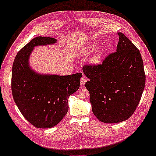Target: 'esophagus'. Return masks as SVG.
<instances>
[{"label": "esophagus", "mask_w": 156, "mask_h": 156, "mask_svg": "<svg viewBox=\"0 0 156 156\" xmlns=\"http://www.w3.org/2000/svg\"><path fill=\"white\" fill-rule=\"evenodd\" d=\"M87 78H86V77H85V76H83L82 78H81V80H80L81 85H84L86 83H87Z\"/></svg>", "instance_id": "1"}]
</instances>
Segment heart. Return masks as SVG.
<instances>
[{
	"label": "heart",
	"mask_w": 156,
	"mask_h": 156,
	"mask_svg": "<svg viewBox=\"0 0 156 156\" xmlns=\"http://www.w3.org/2000/svg\"><path fill=\"white\" fill-rule=\"evenodd\" d=\"M97 48L98 46L96 45H88L84 47V48H83L79 51V55L82 57H87L90 55L94 51H96ZM103 55H104V52H103L102 49H98L96 51V53L91 57V62L95 65H100L103 61Z\"/></svg>",
	"instance_id": "heart-1"
}]
</instances>
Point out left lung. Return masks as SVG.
Listing matches in <instances>:
<instances>
[{
  "instance_id": "obj_1",
  "label": "left lung",
  "mask_w": 156,
  "mask_h": 156,
  "mask_svg": "<svg viewBox=\"0 0 156 156\" xmlns=\"http://www.w3.org/2000/svg\"><path fill=\"white\" fill-rule=\"evenodd\" d=\"M117 51L102 65L85 66L83 73L94 115L106 123H119L130 117L141 99L145 85L144 64L129 39L118 33Z\"/></svg>"
}]
</instances>
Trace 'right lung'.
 I'll list each match as a JSON object with an SVG mask.
<instances>
[{"label": "right lung", "instance_id": "right-lung-1", "mask_svg": "<svg viewBox=\"0 0 156 156\" xmlns=\"http://www.w3.org/2000/svg\"><path fill=\"white\" fill-rule=\"evenodd\" d=\"M57 41L45 37L33 39L18 52L12 66L14 102L25 119L39 128H50L60 122L68 112L69 97L80 87L83 76L39 73L31 68L29 60L33 49Z\"/></svg>", "mask_w": 156, "mask_h": 156}]
</instances>
